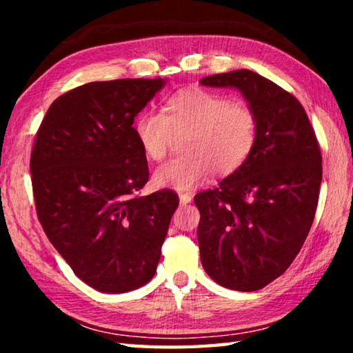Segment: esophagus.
Returning <instances> with one entry per match:
<instances>
[{
  "label": "esophagus",
  "mask_w": 353,
  "mask_h": 353,
  "mask_svg": "<svg viewBox=\"0 0 353 353\" xmlns=\"http://www.w3.org/2000/svg\"><path fill=\"white\" fill-rule=\"evenodd\" d=\"M179 199H181L182 205H187V204H190L191 199H193V196L188 194V193H181V194H179Z\"/></svg>",
  "instance_id": "obj_1"
}]
</instances>
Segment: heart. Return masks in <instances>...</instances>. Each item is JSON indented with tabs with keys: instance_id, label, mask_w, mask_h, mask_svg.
Segmentation results:
<instances>
[{
	"instance_id": "b5f03b06",
	"label": "heart",
	"mask_w": 353,
	"mask_h": 353,
	"mask_svg": "<svg viewBox=\"0 0 353 353\" xmlns=\"http://www.w3.org/2000/svg\"><path fill=\"white\" fill-rule=\"evenodd\" d=\"M259 130L254 109L225 94L185 88L172 94L163 113L143 112L135 118L134 134L143 154L162 160L174 137H183V155L160 165L154 183L177 191L193 190L214 170L229 176L246 163Z\"/></svg>"
}]
</instances>
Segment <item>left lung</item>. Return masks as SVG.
I'll use <instances>...</instances> for the list:
<instances>
[{
  "label": "left lung",
  "mask_w": 353,
  "mask_h": 353,
  "mask_svg": "<svg viewBox=\"0 0 353 353\" xmlns=\"http://www.w3.org/2000/svg\"><path fill=\"white\" fill-rule=\"evenodd\" d=\"M201 83L240 90L259 119L246 163L194 196L205 272L224 288L256 291L282 276L305 243L319 199L321 149L302 104L266 77L235 70Z\"/></svg>",
  "instance_id": "8db88e82"
}]
</instances>
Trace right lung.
<instances>
[{
  "label": "right lung",
  "mask_w": 353,
  "mask_h": 353,
  "mask_svg": "<svg viewBox=\"0 0 353 353\" xmlns=\"http://www.w3.org/2000/svg\"><path fill=\"white\" fill-rule=\"evenodd\" d=\"M165 79L90 82L50 105L31 152L32 191L48 240L82 282L126 292L154 277L174 191L137 193L149 179L134 118Z\"/></svg>",
  "instance_id": "obj_1"
}]
</instances>
